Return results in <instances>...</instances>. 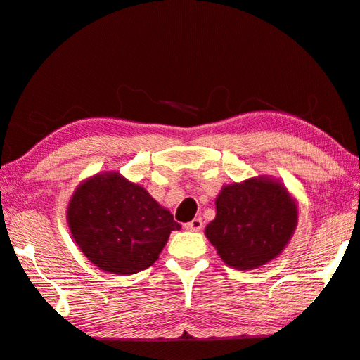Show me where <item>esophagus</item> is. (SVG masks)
Instances as JSON below:
<instances>
[{"label": "esophagus", "mask_w": 360, "mask_h": 360, "mask_svg": "<svg viewBox=\"0 0 360 360\" xmlns=\"http://www.w3.org/2000/svg\"><path fill=\"white\" fill-rule=\"evenodd\" d=\"M184 226H186V230H188V231H201L202 220L200 217H197V219L188 221V224H186Z\"/></svg>", "instance_id": "34e87169"}]
</instances>
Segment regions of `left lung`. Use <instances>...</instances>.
<instances>
[{"mask_svg":"<svg viewBox=\"0 0 360 360\" xmlns=\"http://www.w3.org/2000/svg\"><path fill=\"white\" fill-rule=\"evenodd\" d=\"M297 219L296 198L283 182L257 176L221 187L205 234L225 264L258 269L285 250Z\"/></svg>","mask_w":360,"mask_h":360,"instance_id":"left-lung-1","label":"left lung"}]
</instances>
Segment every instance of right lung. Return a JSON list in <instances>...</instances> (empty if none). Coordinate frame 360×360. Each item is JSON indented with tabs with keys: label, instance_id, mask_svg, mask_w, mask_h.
Segmentation results:
<instances>
[{
	"label": "right lung",
	"instance_id": "obj_1",
	"mask_svg": "<svg viewBox=\"0 0 360 360\" xmlns=\"http://www.w3.org/2000/svg\"><path fill=\"white\" fill-rule=\"evenodd\" d=\"M66 217L84 257L117 276L153 266L169 233L181 230L168 209L120 172L96 173L82 181L69 200Z\"/></svg>",
	"mask_w": 360,
	"mask_h": 360
}]
</instances>
